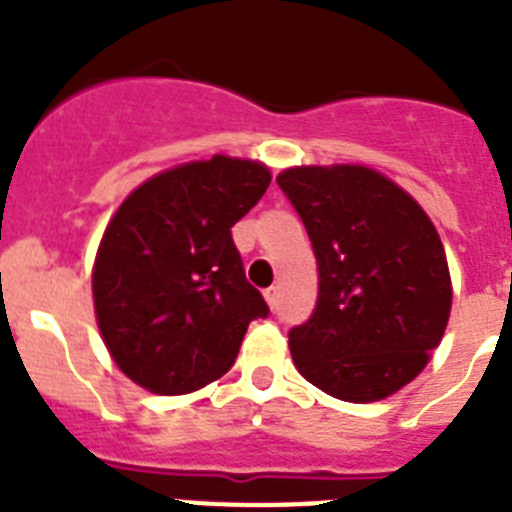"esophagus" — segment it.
Returning a JSON list of instances; mask_svg holds the SVG:
<instances>
[{"label":"esophagus","instance_id":"1","mask_svg":"<svg viewBox=\"0 0 512 512\" xmlns=\"http://www.w3.org/2000/svg\"><path fill=\"white\" fill-rule=\"evenodd\" d=\"M264 297H266V302H269L271 310H277V307H279V287H269L264 292Z\"/></svg>","mask_w":512,"mask_h":512}]
</instances>
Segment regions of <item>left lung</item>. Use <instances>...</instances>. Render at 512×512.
Instances as JSON below:
<instances>
[{
	"instance_id": "left-lung-1",
	"label": "left lung",
	"mask_w": 512,
	"mask_h": 512,
	"mask_svg": "<svg viewBox=\"0 0 512 512\" xmlns=\"http://www.w3.org/2000/svg\"><path fill=\"white\" fill-rule=\"evenodd\" d=\"M318 259V305L289 330L292 359L318 390L374 402L413 382L441 343L451 279L423 207L366 166L277 176Z\"/></svg>"
}]
</instances>
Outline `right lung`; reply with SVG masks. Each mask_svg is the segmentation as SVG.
Wrapping results in <instances>:
<instances>
[{"label":"right lung","instance_id":"1","mask_svg":"<svg viewBox=\"0 0 512 512\" xmlns=\"http://www.w3.org/2000/svg\"><path fill=\"white\" fill-rule=\"evenodd\" d=\"M269 182L264 164L212 156L153 176L115 212L94 264V310L135 384L200 390L235 364L248 323L269 315L230 233Z\"/></svg>","mask_w":512,"mask_h":512}]
</instances>
